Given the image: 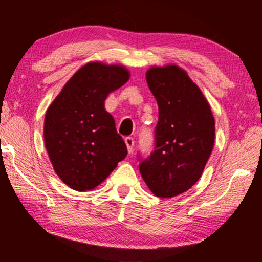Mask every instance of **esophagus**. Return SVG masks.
<instances>
[{"label":"esophagus","instance_id":"1","mask_svg":"<svg viewBox=\"0 0 262 262\" xmlns=\"http://www.w3.org/2000/svg\"><path fill=\"white\" fill-rule=\"evenodd\" d=\"M124 141H125V145H127L128 152H129V154H130V152L133 151V146H134V139H133V138L128 137V138H125Z\"/></svg>","mask_w":262,"mask_h":262}]
</instances>
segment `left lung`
<instances>
[{"mask_svg": "<svg viewBox=\"0 0 262 262\" xmlns=\"http://www.w3.org/2000/svg\"><path fill=\"white\" fill-rule=\"evenodd\" d=\"M146 82L159 106L154 151L139 165L155 196H179L196 183L212 154L215 123L208 101L183 69L152 66Z\"/></svg>", "mask_w": 262, "mask_h": 262, "instance_id": "obj_1", "label": "left lung"}]
</instances>
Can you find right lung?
Segmentation results:
<instances>
[{
    "instance_id": "add662e5",
    "label": "right lung",
    "mask_w": 262,
    "mask_h": 262,
    "mask_svg": "<svg viewBox=\"0 0 262 262\" xmlns=\"http://www.w3.org/2000/svg\"><path fill=\"white\" fill-rule=\"evenodd\" d=\"M129 77L123 65L91 61L73 75L47 110L45 148L56 175L75 191L97 187L128 154L104 101Z\"/></svg>"
}]
</instances>
